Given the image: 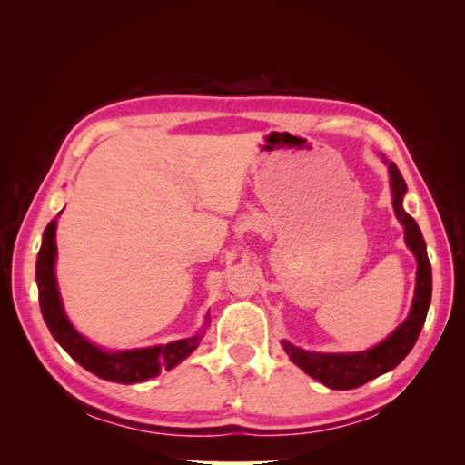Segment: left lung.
<instances>
[{
	"label": "left lung",
	"instance_id": "8db88e82",
	"mask_svg": "<svg viewBox=\"0 0 465 465\" xmlns=\"http://www.w3.org/2000/svg\"><path fill=\"white\" fill-rule=\"evenodd\" d=\"M390 173V188H391V205L393 213L401 223L405 232V244L413 252L417 260V277H415V294L410 308V314L393 330L384 341L378 345L359 351V353H316V351H306L297 345L289 343L287 340L281 341L289 359L302 369L308 376H312L323 386L331 390H351L367 384L369 380L382 376L393 371L398 364L410 355L417 337L423 330L427 320V312L430 306L432 294V272L430 262L427 256L425 238L420 234L419 224L415 219L403 209V195L407 192L405 180L398 166L388 163Z\"/></svg>",
	"mask_w": 465,
	"mask_h": 465
}]
</instances>
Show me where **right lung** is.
<instances>
[{"label":"right lung","instance_id":"1","mask_svg":"<svg viewBox=\"0 0 465 465\" xmlns=\"http://www.w3.org/2000/svg\"><path fill=\"white\" fill-rule=\"evenodd\" d=\"M64 211V209H62ZM62 211L58 217L62 215ZM58 217H54L42 234V244L36 258V285H38V301L42 318H45L54 340L62 345L65 353L77 361L83 369L96 374L98 378L118 384H137L145 382L149 378L159 376L161 371H171L176 364L188 359L198 345L202 343L205 330L209 326V314L202 330L186 337V340L171 341L166 345H153L142 349H122L108 351L101 345H94L85 335H81L74 323L69 322L64 302L60 297L58 279H55V227Z\"/></svg>","mask_w":465,"mask_h":465}]
</instances>
